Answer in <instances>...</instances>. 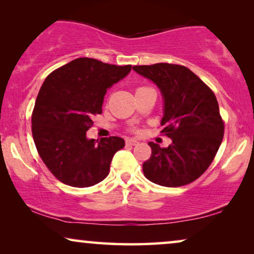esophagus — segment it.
<instances>
[{
	"label": "esophagus",
	"instance_id": "obj_1",
	"mask_svg": "<svg viewBox=\"0 0 254 254\" xmlns=\"http://www.w3.org/2000/svg\"><path fill=\"white\" fill-rule=\"evenodd\" d=\"M127 144H130V145H136L138 142L135 140V138H128V140L126 141Z\"/></svg>",
	"mask_w": 254,
	"mask_h": 254
}]
</instances>
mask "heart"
I'll list each match as a JSON object with an SVG mask.
<instances>
[{"mask_svg": "<svg viewBox=\"0 0 254 254\" xmlns=\"http://www.w3.org/2000/svg\"><path fill=\"white\" fill-rule=\"evenodd\" d=\"M138 89H143V88H138Z\"/></svg>", "mask_w": 254, "mask_h": 254, "instance_id": "heart-1", "label": "heart"}]
</instances>
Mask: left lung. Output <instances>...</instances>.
Listing matches in <instances>:
<instances>
[{
  "mask_svg": "<svg viewBox=\"0 0 254 254\" xmlns=\"http://www.w3.org/2000/svg\"><path fill=\"white\" fill-rule=\"evenodd\" d=\"M133 69L161 89L164 98L161 133L172 140L168 148L149 142L151 156L142 166L145 178L166 187L194 182L209 168L223 140L224 121L213 90L180 64Z\"/></svg>",
  "mask_w": 254,
  "mask_h": 254,
  "instance_id": "8db88e82",
  "label": "left lung"
}]
</instances>
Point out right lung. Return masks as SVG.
Returning a JSON list of instances; mask_svg holds the SVG:
<instances>
[{
    "label": "right lung",
    "mask_w": 254,
    "mask_h": 254,
    "mask_svg": "<svg viewBox=\"0 0 254 254\" xmlns=\"http://www.w3.org/2000/svg\"><path fill=\"white\" fill-rule=\"evenodd\" d=\"M131 65L78 58L55 69L45 79L32 112V136L45 165L55 178L72 187H90L110 172L124 138L88 140L93 117L102 114L110 86L126 77Z\"/></svg>",
    "instance_id": "add662e5"
}]
</instances>
